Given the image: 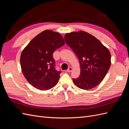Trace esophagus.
<instances>
[{"mask_svg": "<svg viewBox=\"0 0 129 129\" xmlns=\"http://www.w3.org/2000/svg\"><path fill=\"white\" fill-rule=\"evenodd\" d=\"M73 71V69L72 67H69L68 69L67 70V72H71Z\"/></svg>", "mask_w": 129, "mask_h": 129, "instance_id": "34e87169", "label": "esophagus"}]
</instances>
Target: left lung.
<instances>
[{"label": "left lung", "mask_w": 129, "mask_h": 129, "mask_svg": "<svg viewBox=\"0 0 129 129\" xmlns=\"http://www.w3.org/2000/svg\"><path fill=\"white\" fill-rule=\"evenodd\" d=\"M64 40L79 58L81 73L73 82L77 87L91 89L103 81L111 65L108 49L92 35L84 31L67 33Z\"/></svg>", "instance_id": "8db88e82"}]
</instances>
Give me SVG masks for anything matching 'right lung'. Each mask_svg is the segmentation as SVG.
Masks as SVG:
<instances>
[{
	"label": "right lung",
	"instance_id": "1",
	"mask_svg": "<svg viewBox=\"0 0 129 129\" xmlns=\"http://www.w3.org/2000/svg\"><path fill=\"white\" fill-rule=\"evenodd\" d=\"M64 44L61 34L46 30L33 38L23 50L20 56L22 72L33 87L47 90L56 85L61 72L55 69L53 54Z\"/></svg>",
	"mask_w": 129,
	"mask_h": 129
}]
</instances>
